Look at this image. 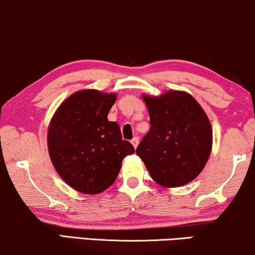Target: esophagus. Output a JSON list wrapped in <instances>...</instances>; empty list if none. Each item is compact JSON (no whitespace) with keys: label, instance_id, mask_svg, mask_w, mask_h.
Masks as SVG:
<instances>
[{"label":"esophagus","instance_id":"1","mask_svg":"<svg viewBox=\"0 0 255 255\" xmlns=\"http://www.w3.org/2000/svg\"><path fill=\"white\" fill-rule=\"evenodd\" d=\"M130 142H131V144H133V146H134V148H136L137 144H138V138H137L136 136H134L133 138H131Z\"/></svg>","mask_w":255,"mask_h":255}]
</instances>
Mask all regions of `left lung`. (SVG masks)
<instances>
[{"instance_id":"obj_1","label":"left lung","mask_w":255,"mask_h":255,"mask_svg":"<svg viewBox=\"0 0 255 255\" xmlns=\"http://www.w3.org/2000/svg\"><path fill=\"white\" fill-rule=\"evenodd\" d=\"M150 129L136 154L151 179L163 187H180L201 173L211 155L213 131L204 109L186 92L142 95Z\"/></svg>"}]
</instances>
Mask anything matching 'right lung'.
I'll return each mask as SVG.
<instances>
[{
    "instance_id": "1",
    "label": "right lung",
    "mask_w": 255,
    "mask_h": 255,
    "mask_svg": "<svg viewBox=\"0 0 255 255\" xmlns=\"http://www.w3.org/2000/svg\"><path fill=\"white\" fill-rule=\"evenodd\" d=\"M117 94L95 89L74 93L51 118L48 150L56 172L80 193L99 194L111 187L125 156L135 153L133 144L122 140L117 122L108 113Z\"/></svg>"
}]
</instances>
